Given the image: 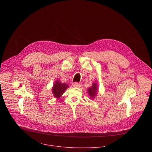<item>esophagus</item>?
<instances>
[{
  "label": "esophagus",
  "instance_id": "34e87169",
  "mask_svg": "<svg viewBox=\"0 0 152 152\" xmlns=\"http://www.w3.org/2000/svg\"><path fill=\"white\" fill-rule=\"evenodd\" d=\"M73 86L74 87H80L82 86V84L80 83H77V82H74L73 83Z\"/></svg>",
  "mask_w": 152,
  "mask_h": 152
}]
</instances>
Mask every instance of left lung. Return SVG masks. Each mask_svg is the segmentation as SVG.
<instances>
[{
    "label": "left lung",
    "instance_id": "obj_1",
    "mask_svg": "<svg viewBox=\"0 0 152 152\" xmlns=\"http://www.w3.org/2000/svg\"><path fill=\"white\" fill-rule=\"evenodd\" d=\"M98 86L97 85V83H93L92 84V86H91L90 88H89L87 90V91L88 92L89 96H90V97L91 98V99H93L95 96H96L97 93V91H98Z\"/></svg>",
    "mask_w": 152,
    "mask_h": 152
}]
</instances>
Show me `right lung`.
<instances>
[{"label": "right lung", "mask_w": 152, "mask_h": 152, "mask_svg": "<svg viewBox=\"0 0 152 152\" xmlns=\"http://www.w3.org/2000/svg\"><path fill=\"white\" fill-rule=\"evenodd\" d=\"M68 88L69 85L67 83H61L59 80H56L52 87V93L54 97L58 99L59 98Z\"/></svg>", "instance_id": "add662e5"}]
</instances>
